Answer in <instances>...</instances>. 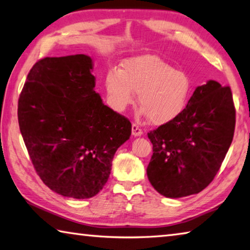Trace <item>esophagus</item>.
<instances>
[{"label":"esophagus","mask_w":250,"mask_h":250,"mask_svg":"<svg viewBox=\"0 0 250 250\" xmlns=\"http://www.w3.org/2000/svg\"><path fill=\"white\" fill-rule=\"evenodd\" d=\"M132 133L134 136H142L143 135V129L141 127H138L136 124L132 125Z\"/></svg>","instance_id":"obj_1"}]
</instances>
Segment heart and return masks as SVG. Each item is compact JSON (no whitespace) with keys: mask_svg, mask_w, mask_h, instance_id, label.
<instances>
[{"mask_svg":"<svg viewBox=\"0 0 250 250\" xmlns=\"http://www.w3.org/2000/svg\"><path fill=\"white\" fill-rule=\"evenodd\" d=\"M105 86L109 102L117 111L132 105L137 93L142 113L157 125L180 115L191 92L190 78L185 71L150 55L126 60L122 71L108 70Z\"/></svg>","mask_w":250,"mask_h":250,"instance_id":"heart-1","label":"heart"}]
</instances>
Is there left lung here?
Listing matches in <instances>:
<instances>
[{
    "label": "left lung",
    "mask_w": 250,
    "mask_h": 250,
    "mask_svg": "<svg viewBox=\"0 0 250 250\" xmlns=\"http://www.w3.org/2000/svg\"><path fill=\"white\" fill-rule=\"evenodd\" d=\"M236 111L229 86H198L183 112L148 133L151 186L166 198L196 194L213 181L233 141Z\"/></svg>",
    "instance_id": "left-lung-1"
}]
</instances>
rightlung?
<instances>
[{"label":"right lung","mask_w":250,"mask_h":250,"mask_svg":"<svg viewBox=\"0 0 250 250\" xmlns=\"http://www.w3.org/2000/svg\"><path fill=\"white\" fill-rule=\"evenodd\" d=\"M86 55L37 61L19 99L20 129L34 168L60 195L89 199L103 189L118 147L132 134L125 116L94 91Z\"/></svg>","instance_id":"right-lung-1"}]
</instances>
